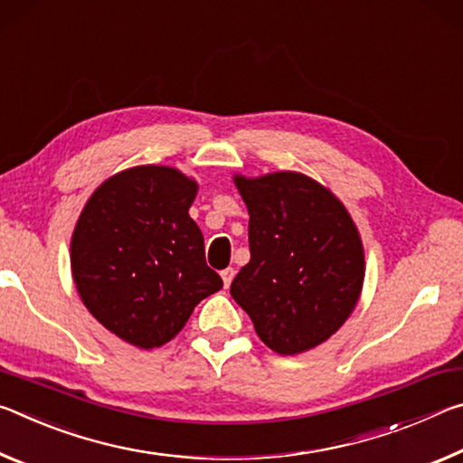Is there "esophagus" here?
I'll return each instance as SVG.
<instances>
[{
    "label": "esophagus",
    "instance_id": "34e87169",
    "mask_svg": "<svg viewBox=\"0 0 463 463\" xmlns=\"http://www.w3.org/2000/svg\"><path fill=\"white\" fill-rule=\"evenodd\" d=\"M233 277H236V270H233L232 267H227V269L222 270V279H223V287H225V289L232 285Z\"/></svg>",
    "mask_w": 463,
    "mask_h": 463
}]
</instances>
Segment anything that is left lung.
I'll return each instance as SVG.
<instances>
[{
    "instance_id": "obj_1",
    "label": "left lung",
    "mask_w": 463,
    "mask_h": 463,
    "mask_svg": "<svg viewBox=\"0 0 463 463\" xmlns=\"http://www.w3.org/2000/svg\"><path fill=\"white\" fill-rule=\"evenodd\" d=\"M250 215V262L230 287L270 351L299 354L343 326L361 298L365 250L338 196L301 172L233 176Z\"/></svg>"
}]
</instances>
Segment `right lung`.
Listing matches in <instances>:
<instances>
[{"label":"right lung","instance_id":"obj_1","mask_svg":"<svg viewBox=\"0 0 463 463\" xmlns=\"http://www.w3.org/2000/svg\"><path fill=\"white\" fill-rule=\"evenodd\" d=\"M199 191L170 165H135L104 180L71 236V275L83 306L137 348L178 335L193 309L223 287L204 260L188 209Z\"/></svg>","mask_w":463,"mask_h":463}]
</instances>
